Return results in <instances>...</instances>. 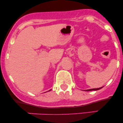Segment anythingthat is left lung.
<instances>
[{
  "label": "left lung",
  "instance_id": "obj_1",
  "mask_svg": "<svg viewBox=\"0 0 123 123\" xmlns=\"http://www.w3.org/2000/svg\"><path fill=\"white\" fill-rule=\"evenodd\" d=\"M102 87H101V88H92V89H90V90H87L86 91H92V90H94V91H96V90H100L101 88H102Z\"/></svg>",
  "mask_w": 123,
  "mask_h": 123
}]
</instances>
